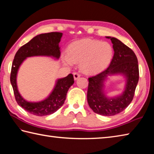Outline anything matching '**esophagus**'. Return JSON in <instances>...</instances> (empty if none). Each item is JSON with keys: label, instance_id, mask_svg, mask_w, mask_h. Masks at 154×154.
Wrapping results in <instances>:
<instances>
[{"label": "esophagus", "instance_id": "obj_1", "mask_svg": "<svg viewBox=\"0 0 154 154\" xmlns=\"http://www.w3.org/2000/svg\"><path fill=\"white\" fill-rule=\"evenodd\" d=\"M80 77V75L79 74V73L77 72H74V79L75 80H76L79 79V78Z\"/></svg>", "mask_w": 154, "mask_h": 154}]
</instances>
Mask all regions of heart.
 I'll use <instances>...</instances> for the list:
<instances>
[{
    "instance_id": "b5f03b06",
    "label": "heart",
    "mask_w": 154,
    "mask_h": 154,
    "mask_svg": "<svg viewBox=\"0 0 154 154\" xmlns=\"http://www.w3.org/2000/svg\"><path fill=\"white\" fill-rule=\"evenodd\" d=\"M114 50L107 42L91 39H82L72 42L63 55V63L72 66L79 63L80 67L86 73L99 72L106 69L113 57Z\"/></svg>"
}]
</instances>
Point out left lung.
Segmentation results:
<instances>
[{"label": "left lung", "mask_w": 154, "mask_h": 154, "mask_svg": "<svg viewBox=\"0 0 154 154\" xmlns=\"http://www.w3.org/2000/svg\"><path fill=\"white\" fill-rule=\"evenodd\" d=\"M106 38L111 40L114 55L106 70L88 79L87 101L96 114L112 116L122 112L133 100L139 81V65L133 50L114 37ZM114 75L122 76L125 86L119 95L110 97L106 93V82Z\"/></svg>", "instance_id": "8db88e82"}]
</instances>
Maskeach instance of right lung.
<instances>
[{
  "mask_svg": "<svg viewBox=\"0 0 154 154\" xmlns=\"http://www.w3.org/2000/svg\"><path fill=\"white\" fill-rule=\"evenodd\" d=\"M63 34L61 32L38 34L20 47L15 54L11 72V84L17 103L29 114L43 116L52 114L57 111L64 103L67 91L74 84V77L72 74L66 77L57 79L49 95L39 101H27L21 96L18 90L17 73L23 62L27 58L32 57H48L58 60L61 55L59 42Z\"/></svg>",
  "mask_w": 154,
  "mask_h": 154,
  "instance_id": "1",
  "label": "right lung"
}]
</instances>
